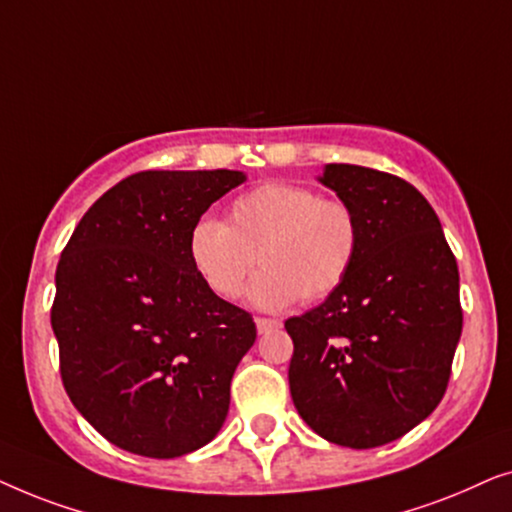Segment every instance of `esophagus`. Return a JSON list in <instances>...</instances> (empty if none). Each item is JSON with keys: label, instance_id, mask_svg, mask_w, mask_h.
I'll use <instances>...</instances> for the list:
<instances>
[{"label": "esophagus", "instance_id": "34e87169", "mask_svg": "<svg viewBox=\"0 0 512 512\" xmlns=\"http://www.w3.org/2000/svg\"><path fill=\"white\" fill-rule=\"evenodd\" d=\"M282 324H279L277 319H265V317H256V328L258 333H268L272 331V328H279Z\"/></svg>", "mask_w": 512, "mask_h": 512}]
</instances>
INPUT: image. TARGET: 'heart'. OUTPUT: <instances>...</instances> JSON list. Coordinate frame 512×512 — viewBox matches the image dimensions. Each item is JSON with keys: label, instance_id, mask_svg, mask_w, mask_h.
I'll return each instance as SVG.
<instances>
[{"label": "heart", "instance_id": "1", "mask_svg": "<svg viewBox=\"0 0 512 512\" xmlns=\"http://www.w3.org/2000/svg\"><path fill=\"white\" fill-rule=\"evenodd\" d=\"M258 263L263 272L249 298L263 310L326 298L345 282L359 254V221L338 198L307 186L265 181L237 195L228 223L200 219L188 237V256L216 296L233 300Z\"/></svg>", "mask_w": 512, "mask_h": 512}]
</instances>
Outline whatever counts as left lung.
Masks as SVG:
<instances>
[{"mask_svg": "<svg viewBox=\"0 0 512 512\" xmlns=\"http://www.w3.org/2000/svg\"><path fill=\"white\" fill-rule=\"evenodd\" d=\"M359 221V254L314 310L284 321L291 398L328 443L368 450L401 438L443 401L464 312L459 268L415 186L361 165H326Z\"/></svg>", "mask_w": 512, "mask_h": 512, "instance_id": "8db88e82", "label": "left lung"}]
</instances>
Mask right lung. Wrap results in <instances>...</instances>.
I'll use <instances>...</instances> for the list:
<instances>
[{
    "mask_svg": "<svg viewBox=\"0 0 512 512\" xmlns=\"http://www.w3.org/2000/svg\"><path fill=\"white\" fill-rule=\"evenodd\" d=\"M235 170L130 174L83 214L55 270L51 326L74 408L121 450L174 459L226 422L230 380L256 340L188 256Z\"/></svg>",
    "mask_w": 512,
    "mask_h": 512,
    "instance_id": "obj_1",
    "label": "right lung"
}]
</instances>
